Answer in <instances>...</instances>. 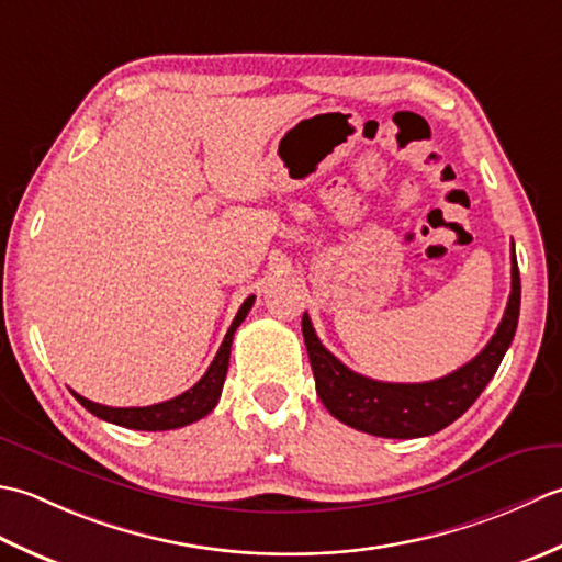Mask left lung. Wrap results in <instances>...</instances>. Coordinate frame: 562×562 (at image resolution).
Wrapping results in <instances>:
<instances>
[{"label": "left lung", "instance_id": "left-lung-1", "mask_svg": "<svg viewBox=\"0 0 562 562\" xmlns=\"http://www.w3.org/2000/svg\"><path fill=\"white\" fill-rule=\"evenodd\" d=\"M521 281L512 243V293L507 311L487 347L461 369L427 383H383L347 369L317 339L311 317L303 315V339L315 373V387L331 417L385 439L429 437L456 422L497 373L519 323Z\"/></svg>", "mask_w": 562, "mask_h": 562}]
</instances>
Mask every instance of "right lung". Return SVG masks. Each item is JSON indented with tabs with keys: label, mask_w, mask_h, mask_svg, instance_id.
<instances>
[{
	"label": "right lung",
	"mask_w": 562,
	"mask_h": 562,
	"mask_svg": "<svg viewBox=\"0 0 562 562\" xmlns=\"http://www.w3.org/2000/svg\"><path fill=\"white\" fill-rule=\"evenodd\" d=\"M251 305H255V295H249L243 303V307H239L221 349H217L213 363L209 366V371H205L201 381L193 387H189L187 393L171 397L167 403H157L147 407H106V405L91 403V400L77 393L72 395L79 400V405L91 412V415H97L99 419L111 422V425H119L125 429L167 431V429L187 427L191 422H199L201 417L209 415V412H213L217 400H221L223 383L227 375V363H231V347H233L235 329L243 325V319L251 311Z\"/></svg>",
	"instance_id": "right-lung-1"
}]
</instances>
